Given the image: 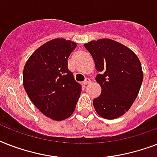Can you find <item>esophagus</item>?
<instances>
[{
	"label": "esophagus",
	"mask_w": 157,
	"mask_h": 157,
	"mask_svg": "<svg viewBox=\"0 0 157 157\" xmlns=\"http://www.w3.org/2000/svg\"><path fill=\"white\" fill-rule=\"evenodd\" d=\"M90 78H86V80H85V81L83 82L84 85H89V84L90 83Z\"/></svg>",
	"instance_id": "obj_1"
}]
</instances>
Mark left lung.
<instances>
[{
	"mask_svg": "<svg viewBox=\"0 0 157 157\" xmlns=\"http://www.w3.org/2000/svg\"><path fill=\"white\" fill-rule=\"evenodd\" d=\"M90 53L99 74L100 96L93 101L100 117L112 120L130 108L144 80L140 61L129 48L110 39L92 40L84 45Z\"/></svg>",
	"mask_w": 157,
	"mask_h": 157,
	"instance_id": "1",
	"label": "left lung"
}]
</instances>
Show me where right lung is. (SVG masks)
I'll use <instances>...</instances> for the list:
<instances>
[{
    "instance_id": "obj_1",
    "label": "right lung",
    "mask_w": 157,
    "mask_h": 157,
    "mask_svg": "<svg viewBox=\"0 0 157 157\" xmlns=\"http://www.w3.org/2000/svg\"><path fill=\"white\" fill-rule=\"evenodd\" d=\"M76 47V43L65 39L48 41L31 55L23 69V86L29 98L55 121L70 117L81 95V85L67 64Z\"/></svg>"
}]
</instances>
